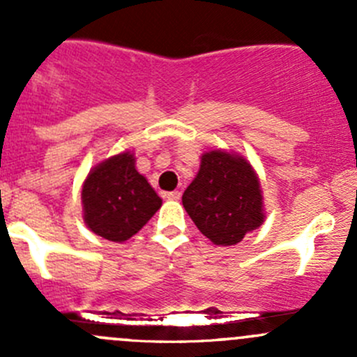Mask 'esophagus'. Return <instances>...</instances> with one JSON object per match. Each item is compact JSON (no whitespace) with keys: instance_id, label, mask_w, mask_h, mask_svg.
Returning <instances> with one entry per match:
<instances>
[{"instance_id":"esophagus-1","label":"esophagus","mask_w":357,"mask_h":357,"mask_svg":"<svg viewBox=\"0 0 357 357\" xmlns=\"http://www.w3.org/2000/svg\"><path fill=\"white\" fill-rule=\"evenodd\" d=\"M165 199L179 200V199H181V193H179V192H169V193H165Z\"/></svg>"}]
</instances>
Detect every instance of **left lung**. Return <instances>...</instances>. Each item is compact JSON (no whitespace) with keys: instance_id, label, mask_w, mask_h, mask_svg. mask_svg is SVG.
I'll return each mask as SVG.
<instances>
[{"instance_id":"8db88e82","label":"left lung","mask_w":357,"mask_h":357,"mask_svg":"<svg viewBox=\"0 0 357 357\" xmlns=\"http://www.w3.org/2000/svg\"><path fill=\"white\" fill-rule=\"evenodd\" d=\"M183 207L215 245H236L264 222L262 190L252 165L238 153L211 150L183 193Z\"/></svg>"}]
</instances>
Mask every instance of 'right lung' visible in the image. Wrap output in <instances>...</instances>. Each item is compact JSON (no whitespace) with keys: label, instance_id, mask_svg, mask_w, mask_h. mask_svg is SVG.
<instances>
[{"label":"right lung","instance_id":"1","mask_svg":"<svg viewBox=\"0 0 357 357\" xmlns=\"http://www.w3.org/2000/svg\"><path fill=\"white\" fill-rule=\"evenodd\" d=\"M135 162L131 152L107 158L89 171L82 185L86 226L110 242L122 243L136 235L162 205Z\"/></svg>","mask_w":357,"mask_h":357}]
</instances>
